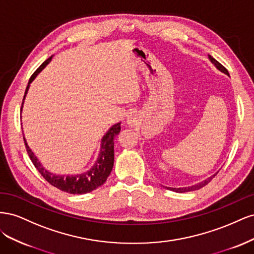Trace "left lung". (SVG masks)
Here are the masks:
<instances>
[{"label": "left lung", "instance_id": "left-lung-1", "mask_svg": "<svg viewBox=\"0 0 254 254\" xmlns=\"http://www.w3.org/2000/svg\"><path fill=\"white\" fill-rule=\"evenodd\" d=\"M209 59H210L211 63H212L215 66H216L217 70H219L220 72H222L224 74H226V75L229 76V72L227 71V68H226L225 66H222V65L218 63L217 60H215V59H214L212 56H210V55H209ZM217 174H218V172L215 173V174L212 175L211 177H209V178H206L205 180H203V181H201V182H199V183H196V184H194V186H190V187H186V188H167V187H164V188L167 189V190H170L176 191V193H187V191L196 190H199V189L203 188V187L206 186V184L209 183Z\"/></svg>", "mask_w": 254, "mask_h": 254}]
</instances>
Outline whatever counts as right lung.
<instances>
[{
	"label": "right lung",
	"instance_id": "add662e5",
	"mask_svg": "<svg viewBox=\"0 0 254 254\" xmlns=\"http://www.w3.org/2000/svg\"><path fill=\"white\" fill-rule=\"evenodd\" d=\"M53 56L50 57L48 60H45L44 63L37 68L36 72L32 75V77L29 78L25 94H24V98H23L22 108H23V104H24V99L28 92L30 83H32L33 80L37 77V75L49 64ZM22 108H21V111H22ZM120 131H121V123H118V124H114L108 131L106 132V134L102 137L101 149H99L98 157L95 161L94 165L92 166L89 171L83 172L81 174H77V175H56L49 172L47 168L40 163V161L38 160V158L32 151V149L29 148L25 137L24 136L23 137H24V143L26 146L28 156L30 160H32L35 167L38 170V172L43 176V178L49 183H51L53 187L59 189L60 190L66 191L68 194L80 195V194L90 193V191L96 190L97 188L101 187L102 184H104L107 178L109 177L112 171L113 163H114V137L120 133Z\"/></svg>",
	"mask_w": 254,
	"mask_h": 254
}]
</instances>
